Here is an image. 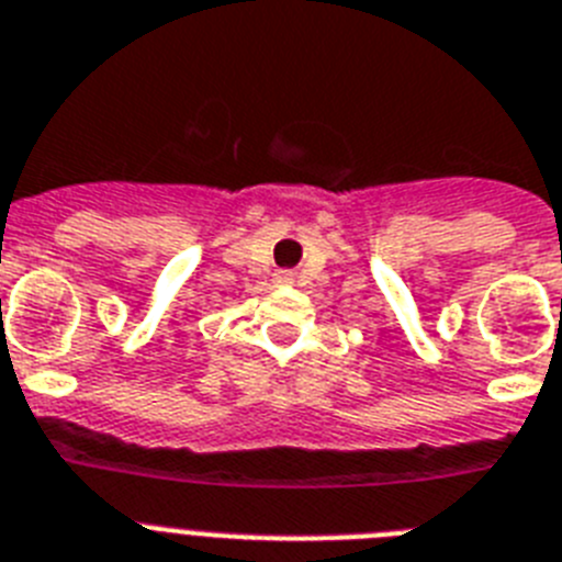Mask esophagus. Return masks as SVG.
<instances>
[{
    "label": "esophagus",
    "mask_w": 562,
    "mask_h": 562,
    "mask_svg": "<svg viewBox=\"0 0 562 562\" xmlns=\"http://www.w3.org/2000/svg\"><path fill=\"white\" fill-rule=\"evenodd\" d=\"M277 280H280V282H291V280H294V273H291V271H280V273H277Z\"/></svg>",
    "instance_id": "obj_1"
}]
</instances>
